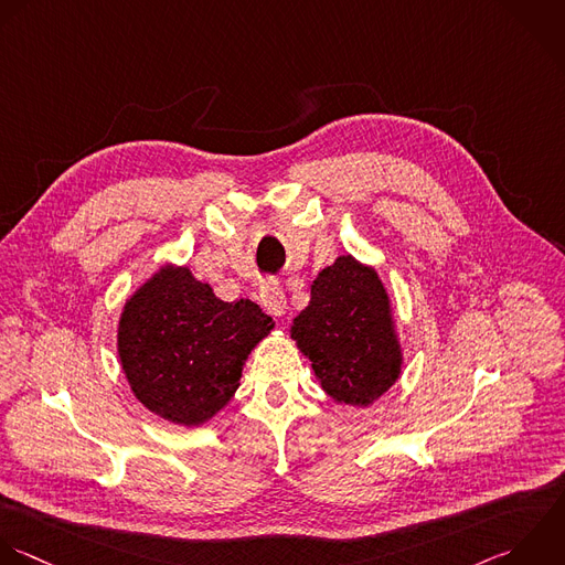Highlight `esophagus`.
Masks as SVG:
<instances>
[{
  "label": "esophagus",
  "instance_id": "34e87169",
  "mask_svg": "<svg viewBox=\"0 0 565 565\" xmlns=\"http://www.w3.org/2000/svg\"><path fill=\"white\" fill-rule=\"evenodd\" d=\"M262 306L273 317H284L286 315V310H288L286 292L277 281H266L262 286Z\"/></svg>",
  "mask_w": 565,
  "mask_h": 565
}]
</instances>
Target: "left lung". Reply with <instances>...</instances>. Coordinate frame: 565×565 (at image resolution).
Listing matches in <instances>:
<instances>
[{
    "mask_svg": "<svg viewBox=\"0 0 565 565\" xmlns=\"http://www.w3.org/2000/svg\"><path fill=\"white\" fill-rule=\"evenodd\" d=\"M290 337L337 403L370 407L401 376L403 350L390 295L379 273L352 255L317 275Z\"/></svg>",
    "mask_w": 565,
    "mask_h": 565,
    "instance_id": "left-lung-1",
    "label": "left lung"
}]
</instances>
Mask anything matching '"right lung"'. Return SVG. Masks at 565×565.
Listing matches in <instances>:
<instances>
[{
    "label": "right lung",
    "mask_w": 565,
    "mask_h": 565,
    "mask_svg": "<svg viewBox=\"0 0 565 565\" xmlns=\"http://www.w3.org/2000/svg\"><path fill=\"white\" fill-rule=\"evenodd\" d=\"M273 328L257 303H226L186 266L167 264L127 299L118 359L151 414L198 427L233 398L250 350Z\"/></svg>",
    "instance_id": "1"
}]
</instances>
